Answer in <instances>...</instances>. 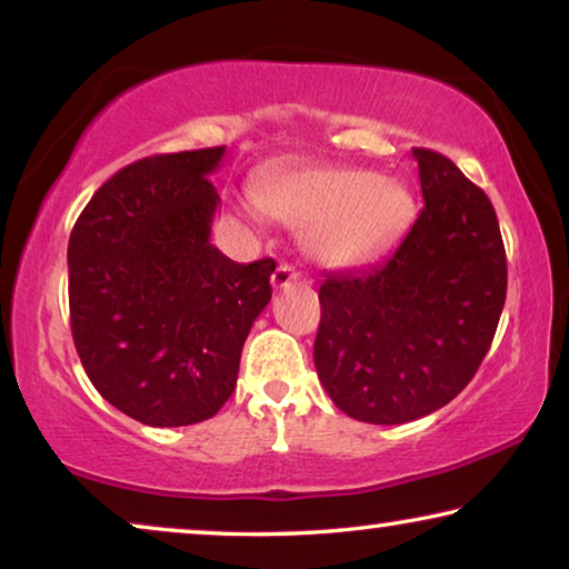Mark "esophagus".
I'll return each instance as SVG.
<instances>
[{"label":"esophagus","mask_w":569,"mask_h":569,"mask_svg":"<svg viewBox=\"0 0 569 569\" xmlns=\"http://www.w3.org/2000/svg\"><path fill=\"white\" fill-rule=\"evenodd\" d=\"M298 282H300V274L290 267V263H279L274 274H271V284H274V290H284V287L298 284Z\"/></svg>","instance_id":"1"}]
</instances>
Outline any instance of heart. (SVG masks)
<instances>
[{"label":"heart","instance_id":"heart-1","mask_svg":"<svg viewBox=\"0 0 569 569\" xmlns=\"http://www.w3.org/2000/svg\"><path fill=\"white\" fill-rule=\"evenodd\" d=\"M256 204L271 220L308 228V251L326 267H355L383 253L415 217V199L396 178L339 166L263 178Z\"/></svg>","mask_w":569,"mask_h":569}]
</instances>
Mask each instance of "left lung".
<instances>
[{"label": "left lung", "mask_w": 569, "mask_h": 569, "mask_svg": "<svg viewBox=\"0 0 569 569\" xmlns=\"http://www.w3.org/2000/svg\"><path fill=\"white\" fill-rule=\"evenodd\" d=\"M425 207L401 246L357 274L323 279L313 360L352 419L403 425L469 386L508 292L492 201L440 152L411 150Z\"/></svg>", "instance_id": "1"}]
</instances>
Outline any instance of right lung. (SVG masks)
Masks as SVG:
<instances>
[{"label":"right lung","instance_id":"1","mask_svg":"<svg viewBox=\"0 0 569 569\" xmlns=\"http://www.w3.org/2000/svg\"><path fill=\"white\" fill-rule=\"evenodd\" d=\"M224 147L154 154L100 186L69 236V316L108 403L150 427L214 417L246 337L271 300L274 259L236 263L209 243Z\"/></svg>","mask_w":569,"mask_h":569}]
</instances>
